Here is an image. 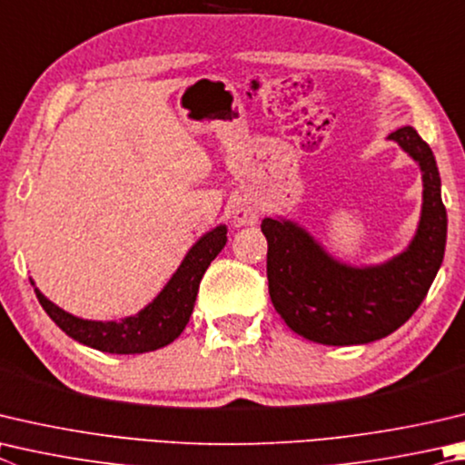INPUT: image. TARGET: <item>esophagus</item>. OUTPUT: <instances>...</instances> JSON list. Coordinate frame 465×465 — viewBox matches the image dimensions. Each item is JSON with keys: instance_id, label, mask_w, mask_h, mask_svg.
Segmentation results:
<instances>
[{"instance_id": "34e87169", "label": "esophagus", "mask_w": 465, "mask_h": 465, "mask_svg": "<svg viewBox=\"0 0 465 465\" xmlns=\"http://www.w3.org/2000/svg\"><path fill=\"white\" fill-rule=\"evenodd\" d=\"M232 217H233L235 223H240V225H252V223L258 222L260 207H258L252 199L240 197V199L233 201V205H232Z\"/></svg>"}]
</instances>
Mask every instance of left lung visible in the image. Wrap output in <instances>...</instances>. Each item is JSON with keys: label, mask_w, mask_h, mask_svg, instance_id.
I'll return each instance as SVG.
<instances>
[{"label": "left lung", "mask_w": 465, "mask_h": 465, "mask_svg": "<svg viewBox=\"0 0 465 465\" xmlns=\"http://www.w3.org/2000/svg\"><path fill=\"white\" fill-rule=\"evenodd\" d=\"M423 173V209L402 254L380 266L333 260L301 225L266 217L268 292L294 333L323 345L370 343L407 323L427 297L445 254L447 213L433 150L415 128L392 132Z\"/></svg>", "instance_id": "obj_1"}]
</instances>
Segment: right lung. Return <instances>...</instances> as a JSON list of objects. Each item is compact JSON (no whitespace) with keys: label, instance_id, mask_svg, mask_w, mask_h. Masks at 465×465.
I'll use <instances>...</instances> for the list:
<instances>
[{"label":"right lung","instance_id":"obj_1","mask_svg":"<svg viewBox=\"0 0 465 465\" xmlns=\"http://www.w3.org/2000/svg\"><path fill=\"white\" fill-rule=\"evenodd\" d=\"M227 242V227L217 225L207 232L184 256L183 264L171 281L160 291L158 297L138 315L122 321H87L66 313L54 302H50L38 289L36 297L48 317L73 337L74 341L89 345L105 353H146L164 348L187 327L201 278L211 262L223 250ZM34 284V282H32Z\"/></svg>","mask_w":465,"mask_h":465}]
</instances>
